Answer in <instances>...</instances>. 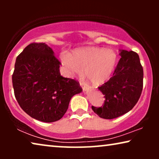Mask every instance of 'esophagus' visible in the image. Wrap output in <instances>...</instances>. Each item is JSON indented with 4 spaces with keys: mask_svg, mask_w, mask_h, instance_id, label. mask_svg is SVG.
I'll return each mask as SVG.
<instances>
[{
    "mask_svg": "<svg viewBox=\"0 0 159 159\" xmlns=\"http://www.w3.org/2000/svg\"><path fill=\"white\" fill-rule=\"evenodd\" d=\"M80 86H81L82 88V89H83V90L85 91V90H88V87H87V86L85 85V84H84V83H82V82H80Z\"/></svg>",
    "mask_w": 159,
    "mask_h": 159,
    "instance_id": "1",
    "label": "esophagus"
}]
</instances>
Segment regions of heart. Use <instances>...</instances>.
Masks as SVG:
<instances>
[{
    "label": "heart",
    "instance_id": "obj_1",
    "mask_svg": "<svg viewBox=\"0 0 159 159\" xmlns=\"http://www.w3.org/2000/svg\"><path fill=\"white\" fill-rule=\"evenodd\" d=\"M117 56L111 49L85 47L63 57V64L71 75H84L94 85L108 81L114 72Z\"/></svg>",
    "mask_w": 159,
    "mask_h": 159
}]
</instances>
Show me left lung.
I'll list each match as a JSON object with an SVG mask.
<instances>
[{
  "instance_id": "8db88e82",
  "label": "left lung",
  "mask_w": 159,
  "mask_h": 159,
  "mask_svg": "<svg viewBox=\"0 0 159 159\" xmlns=\"http://www.w3.org/2000/svg\"><path fill=\"white\" fill-rule=\"evenodd\" d=\"M112 77L98 87L105 95L101 107L92 106L95 114L103 119H112L129 112L138 103L143 87V69L138 54L121 51Z\"/></svg>"
}]
</instances>
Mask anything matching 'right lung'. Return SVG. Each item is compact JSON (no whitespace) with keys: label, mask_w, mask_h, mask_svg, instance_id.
Instances as JSON below:
<instances>
[{"label":"right lung","mask_w":159,"mask_h":159,"mask_svg":"<svg viewBox=\"0 0 159 159\" xmlns=\"http://www.w3.org/2000/svg\"><path fill=\"white\" fill-rule=\"evenodd\" d=\"M48 45L32 43L16 57L12 83L24 111L43 122L59 120L73 95L82 92L77 80L60 74L61 62Z\"/></svg>","instance_id":"right-lung-1"}]
</instances>
